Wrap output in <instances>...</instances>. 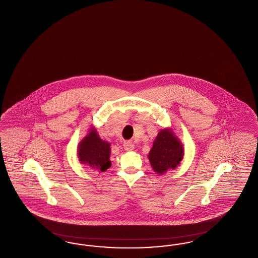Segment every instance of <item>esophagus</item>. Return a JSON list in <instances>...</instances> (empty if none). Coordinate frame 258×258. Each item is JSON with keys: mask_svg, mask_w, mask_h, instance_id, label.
I'll return each instance as SVG.
<instances>
[{"mask_svg": "<svg viewBox=\"0 0 258 258\" xmlns=\"http://www.w3.org/2000/svg\"><path fill=\"white\" fill-rule=\"evenodd\" d=\"M123 149L125 150V151H132V150H134L135 149V144L132 142V141H124L123 142Z\"/></svg>", "mask_w": 258, "mask_h": 258, "instance_id": "obj_1", "label": "esophagus"}]
</instances>
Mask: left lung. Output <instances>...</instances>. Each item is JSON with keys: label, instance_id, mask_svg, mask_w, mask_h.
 Segmentation results:
<instances>
[{"label": "left lung", "instance_id": "1", "mask_svg": "<svg viewBox=\"0 0 258 258\" xmlns=\"http://www.w3.org/2000/svg\"><path fill=\"white\" fill-rule=\"evenodd\" d=\"M184 156V148L171 130H161L149 153V160L155 172L163 174L174 169Z\"/></svg>", "mask_w": 258, "mask_h": 258}]
</instances>
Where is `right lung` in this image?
<instances>
[{
	"instance_id": "right-lung-1",
	"label": "right lung",
	"mask_w": 258,
	"mask_h": 258,
	"mask_svg": "<svg viewBox=\"0 0 258 258\" xmlns=\"http://www.w3.org/2000/svg\"><path fill=\"white\" fill-rule=\"evenodd\" d=\"M110 144L100 139L96 131L87 135L78 148V158L98 172H104L111 166Z\"/></svg>"
}]
</instances>
